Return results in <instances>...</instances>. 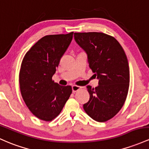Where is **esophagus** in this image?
Here are the masks:
<instances>
[{
	"instance_id": "obj_1",
	"label": "esophagus",
	"mask_w": 149,
	"mask_h": 149,
	"mask_svg": "<svg viewBox=\"0 0 149 149\" xmlns=\"http://www.w3.org/2000/svg\"><path fill=\"white\" fill-rule=\"evenodd\" d=\"M81 87L78 86H72V91H73V93H76V91H78V90L81 89Z\"/></svg>"
}]
</instances>
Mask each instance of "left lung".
Returning <instances> with one entry per match:
<instances>
[{"instance_id": "left-lung-1", "label": "left lung", "mask_w": 149, "mask_h": 149, "mask_svg": "<svg viewBox=\"0 0 149 149\" xmlns=\"http://www.w3.org/2000/svg\"><path fill=\"white\" fill-rule=\"evenodd\" d=\"M74 39L99 80L97 87L87 86L90 99L83 109L94 120L106 122L118 113L127 98L130 68L126 54L118 41L102 32H76Z\"/></svg>"}]
</instances>
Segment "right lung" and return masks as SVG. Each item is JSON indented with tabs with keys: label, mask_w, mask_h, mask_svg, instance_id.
Here are the masks:
<instances>
[{
	"label": "right lung",
	"mask_w": 149,
	"mask_h": 149,
	"mask_svg": "<svg viewBox=\"0 0 149 149\" xmlns=\"http://www.w3.org/2000/svg\"><path fill=\"white\" fill-rule=\"evenodd\" d=\"M73 34L45 36L22 59L19 74L21 95L30 112L40 120L49 122L56 118L72 93L71 86H60L52 76Z\"/></svg>",
	"instance_id": "1"
}]
</instances>
